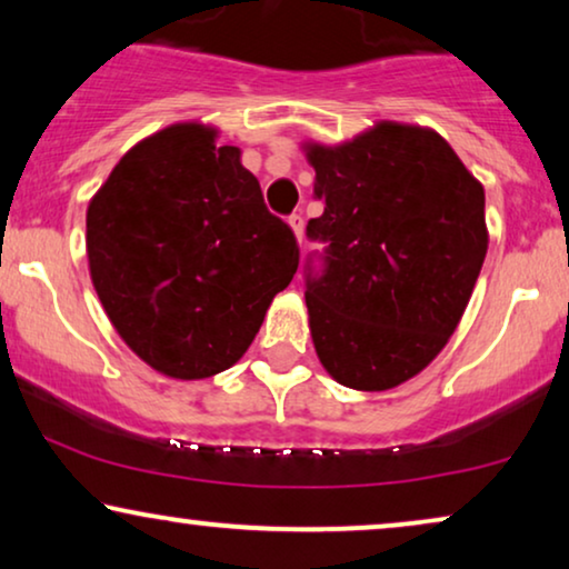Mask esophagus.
I'll return each mask as SVG.
<instances>
[{"mask_svg":"<svg viewBox=\"0 0 569 569\" xmlns=\"http://www.w3.org/2000/svg\"><path fill=\"white\" fill-rule=\"evenodd\" d=\"M287 222H290V228L295 232V238H298V243H302V217L300 214H292Z\"/></svg>","mask_w":569,"mask_h":569,"instance_id":"1","label":"esophagus"}]
</instances>
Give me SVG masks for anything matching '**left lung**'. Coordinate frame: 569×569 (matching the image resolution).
<instances>
[{
  "instance_id": "1",
  "label": "left lung",
  "mask_w": 569,
  "mask_h": 569,
  "mask_svg": "<svg viewBox=\"0 0 569 569\" xmlns=\"http://www.w3.org/2000/svg\"><path fill=\"white\" fill-rule=\"evenodd\" d=\"M323 214L308 263L316 355L337 383L388 391L453 337L487 256L485 186L438 131L380 121L345 144H306Z\"/></svg>"
}]
</instances>
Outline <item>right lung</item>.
<instances>
[{
  "label": "right lung",
  "mask_w": 569,
  "mask_h": 569,
  "mask_svg": "<svg viewBox=\"0 0 569 569\" xmlns=\"http://www.w3.org/2000/svg\"><path fill=\"white\" fill-rule=\"evenodd\" d=\"M90 277L113 329L162 376L236 365L300 251L217 129L173 123L137 142L88 207Z\"/></svg>",
  "instance_id": "1"
}]
</instances>
